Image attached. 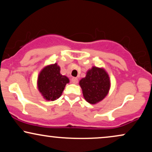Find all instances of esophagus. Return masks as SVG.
<instances>
[{"instance_id": "1", "label": "esophagus", "mask_w": 152, "mask_h": 152, "mask_svg": "<svg viewBox=\"0 0 152 152\" xmlns=\"http://www.w3.org/2000/svg\"><path fill=\"white\" fill-rule=\"evenodd\" d=\"M72 82L73 83L76 84L78 83V78H76V77H73L72 78Z\"/></svg>"}]
</instances>
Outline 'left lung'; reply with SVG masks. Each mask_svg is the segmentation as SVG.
Here are the masks:
<instances>
[{
    "instance_id": "left-lung-1",
    "label": "left lung",
    "mask_w": 152,
    "mask_h": 152,
    "mask_svg": "<svg viewBox=\"0 0 152 152\" xmlns=\"http://www.w3.org/2000/svg\"><path fill=\"white\" fill-rule=\"evenodd\" d=\"M84 99L92 104L99 103L109 94L111 80L103 67L92 66L79 81Z\"/></svg>"
}]
</instances>
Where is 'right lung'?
<instances>
[{
  "mask_svg": "<svg viewBox=\"0 0 152 152\" xmlns=\"http://www.w3.org/2000/svg\"><path fill=\"white\" fill-rule=\"evenodd\" d=\"M69 83V78L60 74V66L57 63L47 64L38 75V90L47 101H55L59 98Z\"/></svg>",
  "mask_w": 152,
  "mask_h": 152,
  "instance_id": "add662e5",
  "label": "right lung"
}]
</instances>
